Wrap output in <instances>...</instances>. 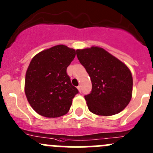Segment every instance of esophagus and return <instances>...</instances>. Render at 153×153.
Returning <instances> with one entry per match:
<instances>
[{
	"mask_svg": "<svg viewBox=\"0 0 153 153\" xmlns=\"http://www.w3.org/2000/svg\"><path fill=\"white\" fill-rule=\"evenodd\" d=\"M77 89H78V91H79V92H81V86L79 85L78 87H77Z\"/></svg>",
	"mask_w": 153,
	"mask_h": 153,
	"instance_id": "34e87169",
	"label": "esophagus"
}]
</instances>
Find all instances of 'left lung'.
Listing matches in <instances>:
<instances>
[{
  "instance_id": "obj_1",
  "label": "left lung",
  "mask_w": 153,
  "mask_h": 153,
  "mask_svg": "<svg viewBox=\"0 0 153 153\" xmlns=\"http://www.w3.org/2000/svg\"><path fill=\"white\" fill-rule=\"evenodd\" d=\"M76 56L92 82L91 93L85 96L89 111L104 116L123 111L133 94V76L129 68L98 46L77 49Z\"/></svg>"
}]
</instances>
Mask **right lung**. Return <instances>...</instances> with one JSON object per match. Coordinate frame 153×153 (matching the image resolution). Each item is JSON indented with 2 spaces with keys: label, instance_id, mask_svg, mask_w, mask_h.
Instances as JSON below:
<instances>
[{
  "label": "right lung",
  "instance_id": "right-lung-1",
  "mask_svg": "<svg viewBox=\"0 0 153 153\" xmlns=\"http://www.w3.org/2000/svg\"><path fill=\"white\" fill-rule=\"evenodd\" d=\"M76 55L74 48L57 45L36 54L25 79V94L31 108L47 118L64 116L79 91L66 73Z\"/></svg>",
  "mask_w": 153,
  "mask_h": 153
}]
</instances>
